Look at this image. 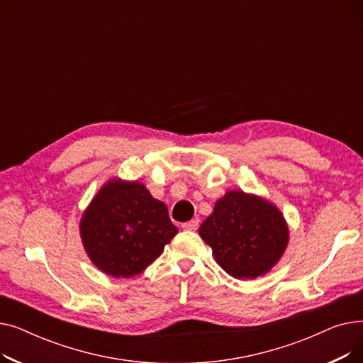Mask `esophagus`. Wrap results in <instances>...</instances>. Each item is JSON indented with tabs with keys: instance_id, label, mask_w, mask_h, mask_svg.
I'll return each mask as SVG.
<instances>
[{
	"instance_id": "esophagus-1",
	"label": "esophagus",
	"mask_w": 363,
	"mask_h": 363,
	"mask_svg": "<svg viewBox=\"0 0 363 363\" xmlns=\"http://www.w3.org/2000/svg\"><path fill=\"white\" fill-rule=\"evenodd\" d=\"M182 228H184L185 231H196L197 228H199V219H193V220L182 223Z\"/></svg>"
}]
</instances>
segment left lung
<instances>
[{"label":"left lung","instance_id":"left-lung-1","mask_svg":"<svg viewBox=\"0 0 363 363\" xmlns=\"http://www.w3.org/2000/svg\"><path fill=\"white\" fill-rule=\"evenodd\" d=\"M220 268L237 279L269 272L289 245V226L279 208L259 196L228 191L200 226Z\"/></svg>","mask_w":363,"mask_h":363}]
</instances>
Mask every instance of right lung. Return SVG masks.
<instances>
[{"mask_svg":"<svg viewBox=\"0 0 363 363\" xmlns=\"http://www.w3.org/2000/svg\"><path fill=\"white\" fill-rule=\"evenodd\" d=\"M91 262L114 278L141 274L178 234L164 203L138 181L111 179L95 194L81 219Z\"/></svg>","mask_w":363,"mask_h":363,"instance_id":"obj_1","label":"right lung"}]
</instances>
